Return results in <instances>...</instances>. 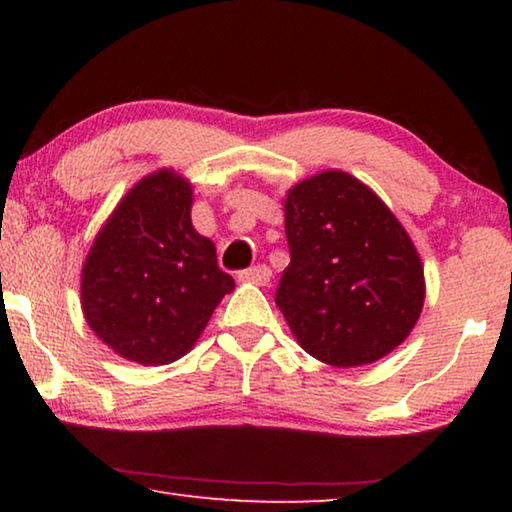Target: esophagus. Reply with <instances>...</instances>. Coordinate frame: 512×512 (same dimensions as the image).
Listing matches in <instances>:
<instances>
[{"label":"esophagus","mask_w":512,"mask_h":512,"mask_svg":"<svg viewBox=\"0 0 512 512\" xmlns=\"http://www.w3.org/2000/svg\"><path fill=\"white\" fill-rule=\"evenodd\" d=\"M271 277H273V273L266 264H257V266L246 268V271L239 273V280L253 282V284H268V282H271Z\"/></svg>","instance_id":"obj_1"}]
</instances>
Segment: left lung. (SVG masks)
<instances>
[{
	"label": "left lung",
	"mask_w": 512,
	"mask_h": 512,
	"mask_svg": "<svg viewBox=\"0 0 512 512\" xmlns=\"http://www.w3.org/2000/svg\"><path fill=\"white\" fill-rule=\"evenodd\" d=\"M291 262L275 291L302 350L336 368L400 345L424 302V273L400 221L343 171L302 180L284 207Z\"/></svg>",
	"instance_id": "left-lung-1"
}]
</instances>
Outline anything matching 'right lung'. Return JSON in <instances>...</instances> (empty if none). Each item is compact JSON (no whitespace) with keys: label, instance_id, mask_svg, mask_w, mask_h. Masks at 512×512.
<instances>
[{"label":"right lung","instance_id":"right-lung-1","mask_svg":"<svg viewBox=\"0 0 512 512\" xmlns=\"http://www.w3.org/2000/svg\"><path fill=\"white\" fill-rule=\"evenodd\" d=\"M192 187L158 171L133 187L99 232L83 266L88 325L128 361L185 357L235 280L189 219Z\"/></svg>","mask_w":512,"mask_h":512}]
</instances>
